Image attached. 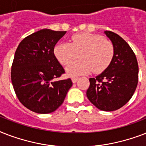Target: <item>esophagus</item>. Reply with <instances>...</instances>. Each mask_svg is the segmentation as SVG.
<instances>
[{"instance_id":"esophagus-1","label":"esophagus","mask_w":146,"mask_h":146,"mask_svg":"<svg viewBox=\"0 0 146 146\" xmlns=\"http://www.w3.org/2000/svg\"><path fill=\"white\" fill-rule=\"evenodd\" d=\"M71 80H72V82H73V83H76V82H77L78 78H76V77H73V78H72V79H71Z\"/></svg>"}]
</instances>
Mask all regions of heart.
<instances>
[{
    "label": "heart",
    "instance_id": "heart-1",
    "mask_svg": "<svg viewBox=\"0 0 146 146\" xmlns=\"http://www.w3.org/2000/svg\"><path fill=\"white\" fill-rule=\"evenodd\" d=\"M55 57L62 65H68L77 57L80 60L70 64L66 74L76 77L94 73L103 72L113 59L114 49L112 43L103 36L89 33H76L71 38L70 43L60 42L54 49Z\"/></svg>",
    "mask_w": 146,
    "mask_h": 146
}]
</instances>
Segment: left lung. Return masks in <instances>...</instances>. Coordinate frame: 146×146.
Returning a JSON list of instances; mask_svg holds the SVG:
<instances>
[{
    "label": "left lung",
    "instance_id": "obj_1",
    "mask_svg": "<svg viewBox=\"0 0 146 146\" xmlns=\"http://www.w3.org/2000/svg\"><path fill=\"white\" fill-rule=\"evenodd\" d=\"M114 49L111 64L96 78H90L87 98L99 110L113 111L126 104L138 83L139 66L129 45L117 34L104 31Z\"/></svg>",
    "mask_w": 146,
    "mask_h": 146
}]
</instances>
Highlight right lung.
Segmentation results:
<instances>
[{
	"label": "right lung",
	"instance_id": "1",
	"mask_svg": "<svg viewBox=\"0 0 146 146\" xmlns=\"http://www.w3.org/2000/svg\"><path fill=\"white\" fill-rule=\"evenodd\" d=\"M66 32L43 29L25 38L15 52L11 80L18 99L38 113L54 112L64 102L73 82L56 81L65 73L54 46Z\"/></svg>",
	"mask_w": 146,
	"mask_h": 146
}]
</instances>
